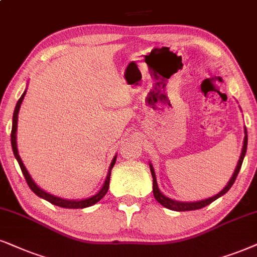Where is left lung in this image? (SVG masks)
<instances>
[{"mask_svg":"<svg viewBox=\"0 0 257 257\" xmlns=\"http://www.w3.org/2000/svg\"><path fill=\"white\" fill-rule=\"evenodd\" d=\"M244 134H245V136H244V141H243V148H242V153H241V158H239L238 164H237V166H236V170H235V172H233L231 179L229 180V183L226 184V186L224 187L218 194H216V196H213L211 198H207V199L199 200V201H190V203H185V201H177V200L171 199V198L164 196V194L160 192V190H159V187H158L157 177H155V173H154V168H153L152 165L149 164V167H151V172H152V177H153V194H154L155 199H157L162 206L167 207V209H170V210H173V211H192V210H198V209H201V207L209 205V204L212 203V201H215L216 199H218L219 197H222L223 194H225L230 190V187L232 186V184L235 183L237 175H238V172H239V170H241L243 159H244V155L246 153V145H248V135H246V128H244Z\"/></svg>","mask_w":257,"mask_h":257,"instance_id":"obj_1","label":"left lung"}]
</instances>
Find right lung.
Instances as JSON below:
<instances>
[{
  "label": "right lung",
  "instance_id": "1",
  "mask_svg": "<svg viewBox=\"0 0 257 257\" xmlns=\"http://www.w3.org/2000/svg\"><path fill=\"white\" fill-rule=\"evenodd\" d=\"M26 92H27V91L25 90V92L22 93L20 99H19L18 103H16L14 113H13V126H12L11 141H12L13 153H14L16 160H18L19 165H20L22 174L25 175V179H26V181H27L29 188H31V190L33 191L35 194H37V196H39L40 198H44V199L50 201V203L53 204V205L65 207V209H84V207H89L91 205H95L97 201H99L100 199H102V198L106 194V192H108L109 183H110V174H111V170H112L113 165H115V162H116V155H115V158L112 159L111 165H110V167H109V172H108V175H106V179H105L104 185H103V187L100 188L99 192L96 193L95 196L86 198V199H82V200H69V199H63V198H59V197H56V196H52V194L45 192V191L41 190V188L39 187L38 185L34 183L33 179L31 178V175H29L28 171L26 170L24 162H22V160H21L20 155H19L18 147H16V129H18V115H19V110H20L21 103H22V100H24V97L26 95Z\"/></svg>",
  "mask_w": 257,
  "mask_h": 257
}]
</instances>
